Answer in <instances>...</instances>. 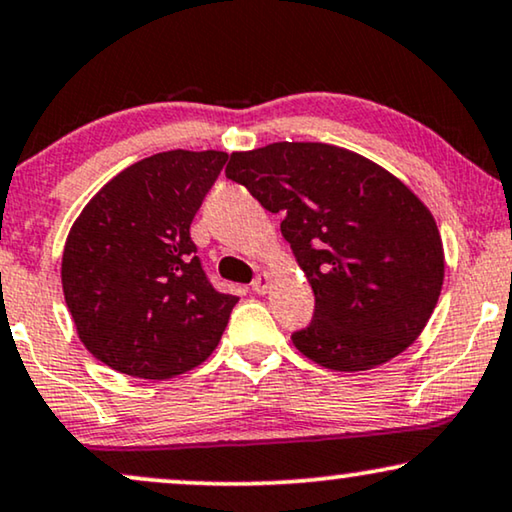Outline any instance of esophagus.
Here are the masks:
<instances>
[{"label":"esophagus","mask_w":512,"mask_h":512,"mask_svg":"<svg viewBox=\"0 0 512 512\" xmlns=\"http://www.w3.org/2000/svg\"><path fill=\"white\" fill-rule=\"evenodd\" d=\"M269 288H271V276L267 274V271L257 274L255 281H252V290H255L257 295H267Z\"/></svg>","instance_id":"esophagus-1"}]
</instances>
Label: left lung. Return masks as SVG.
<instances>
[{
    "mask_svg": "<svg viewBox=\"0 0 512 512\" xmlns=\"http://www.w3.org/2000/svg\"><path fill=\"white\" fill-rule=\"evenodd\" d=\"M229 180L271 213L304 271L316 311L292 335L335 372L384 365L417 339L438 304L445 250L431 210L386 168L325 142L234 152Z\"/></svg>",
    "mask_w": 512,
    "mask_h": 512,
    "instance_id": "obj_1",
    "label": "left lung"
}]
</instances>
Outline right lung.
<instances>
[{
	"label": "right lung",
	"mask_w": 512,
	"mask_h": 512,
	"mask_svg": "<svg viewBox=\"0 0 512 512\" xmlns=\"http://www.w3.org/2000/svg\"><path fill=\"white\" fill-rule=\"evenodd\" d=\"M227 152L173 149L107 182L74 220L63 292L81 344L128 377L170 379L208 360L238 297L206 278L189 227Z\"/></svg>",
	"instance_id": "add662e5"
}]
</instances>
